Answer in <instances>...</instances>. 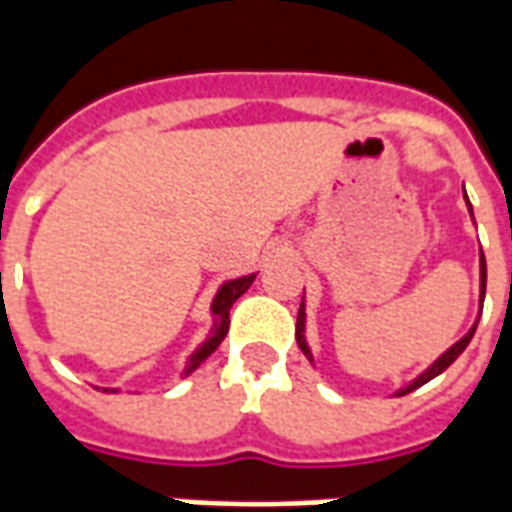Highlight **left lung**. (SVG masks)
Here are the masks:
<instances>
[{"mask_svg": "<svg viewBox=\"0 0 512 512\" xmlns=\"http://www.w3.org/2000/svg\"><path fill=\"white\" fill-rule=\"evenodd\" d=\"M480 282H483L480 288H483V296H485V257L483 255H480ZM474 329H477V323H474L472 329H469V334H463L461 340L452 345L450 351H444V354H441L439 359H436V362H433V365H430L428 370H425V373L417 378V381H414V384H408L406 389H400V395H408V392H414V389H419L422 384H428L430 378H436L439 373H444V370H447V367H450L452 362H455V359L463 354V348H466V345H469V340H472ZM296 343H299V348L304 351V354L310 356V348H307V340H304V307L299 310V321H296Z\"/></svg>", "mask_w": 512, "mask_h": 512, "instance_id": "left-lung-1", "label": "left lung"}]
</instances>
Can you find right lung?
<instances>
[{"instance_id":"1","label":"right lung","mask_w":512,"mask_h":512,"mask_svg":"<svg viewBox=\"0 0 512 512\" xmlns=\"http://www.w3.org/2000/svg\"><path fill=\"white\" fill-rule=\"evenodd\" d=\"M255 282V274H249V277H241V279H233V282H224L222 288H219V293H216V299H213V318H216V326H213L211 337L202 343V348L197 351V354L191 356L189 362V370L186 373H191V370H197V367L208 359V356L219 348V343L224 340V334H227V329H230V307H233L235 301H238V296H244L246 290H249V285Z\"/></svg>"}]
</instances>
